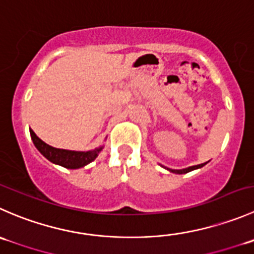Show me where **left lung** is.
<instances>
[{"mask_svg":"<svg viewBox=\"0 0 254 254\" xmlns=\"http://www.w3.org/2000/svg\"><path fill=\"white\" fill-rule=\"evenodd\" d=\"M206 164V162H205ZM205 164H200V165H195V166H190L187 167V169H184V170H171L169 169L171 172H175V174H186V172H190L192 171V170H196V169H200V167H202Z\"/></svg>","mask_w":254,"mask_h":254,"instance_id":"obj_1","label":"left lung"}]
</instances>
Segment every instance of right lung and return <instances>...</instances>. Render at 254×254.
I'll list each match as a JSON object with an SVG mask.
<instances>
[{"mask_svg": "<svg viewBox=\"0 0 254 254\" xmlns=\"http://www.w3.org/2000/svg\"><path fill=\"white\" fill-rule=\"evenodd\" d=\"M31 132L32 141H33L34 146L38 149V151L43 155L44 157L52 161L53 164L61 165L67 169H79V167L85 166L87 164L92 162L95 157L98 156V152L102 150V147L94 150V151H70V150H63V149H57V147L51 146V145L46 144L42 141L33 130H29Z\"/></svg>", "mask_w": 254, "mask_h": 254, "instance_id": "1", "label": "right lung"}]
</instances>
